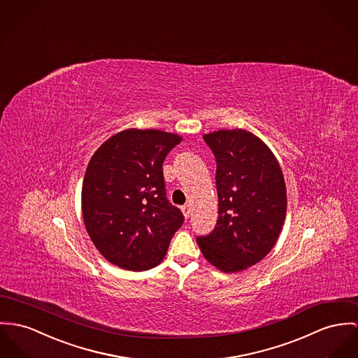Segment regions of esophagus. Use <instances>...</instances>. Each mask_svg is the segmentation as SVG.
I'll use <instances>...</instances> for the list:
<instances>
[{
	"mask_svg": "<svg viewBox=\"0 0 358 358\" xmlns=\"http://www.w3.org/2000/svg\"><path fill=\"white\" fill-rule=\"evenodd\" d=\"M181 211H182L184 217L188 220V218L191 217V213H192V207H191V204H185V206H182V207H181Z\"/></svg>",
	"mask_w": 358,
	"mask_h": 358,
	"instance_id": "1",
	"label": "esophagus"
}]
</instances>
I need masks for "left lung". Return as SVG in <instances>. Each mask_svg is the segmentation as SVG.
I'll use <instances>...</instances> for the list:
<instances>
[{
    "instance_id": "1",
    "label": "left lung",
    "mask_w": 358,
    "mask_h": 358,
    "mask_svg": "<svg viewBox=\"0 0 358 358\" xmlns=\"http://www.w3.org/2000/svg\"><path fill=\"white\" fill-rule=\"evenodd\" d=\"M217 161L218 220L196 238L203 256L223 273L259 263L278 241L286 218V185L273 151L245 129L203 136Z\"/></svg>"
}]
</instances>
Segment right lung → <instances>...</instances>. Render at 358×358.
<instances>
[{
  "mask_svg": "<svg viewBox=\"0 0 358 358\" xmlns=\"http://www.w3.org/2000/svg\"><path fill=\"white\" fill-rule=\"evenodd\" d=\"M181 140L132 128L108 138L92 155L83 180V220L111 264L145 271L164 260L184 215L166 197L162 166Z\"/></svg>",
  "mask_w": 358,
  "mask_h": 358,
  "instance_id": "1",
  "label": "right lung"
}]
</instances>
